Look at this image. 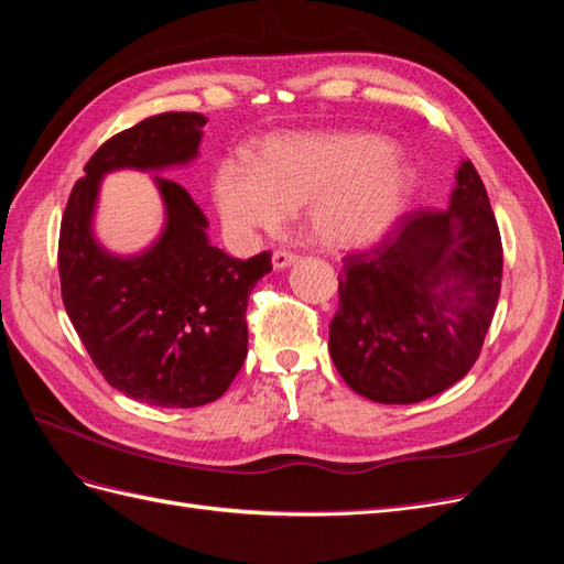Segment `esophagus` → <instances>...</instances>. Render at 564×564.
<instances>
[{"mask_svg":"<svg viewBox=\"0 0 564 564\" xmlns=\"http://www.w3.org/2000/svg\"><path fill=\"white\" fill-rule=\"evenodd\" d=\"M296 261H299V256L292 253V251L280 249V251L272 253V268H275V270H284V268H289V265H294Z\"/></svg>","mask_w":564,"mask_h":564,"instance_id":"1","label":"esophagus"}]
</instances>
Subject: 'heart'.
Masks as SVG:
<instances>
[{
    "instance_id": "b5f03b06",
    "label": "heart",
    "mask_w": 564,
    "mask_h": 564,
    "mask_svg": "<svg viewBox=\"0 0 564 564\" xmlns=\"http://www.w3.org/2000/svg\"><path fill=\"white\" fill-rule=\"evenodd\" d=\"M373 131H294L256 145L251 164L220 160L212 197L230 240L249 245L303 204L311 237L329 249L377 242L404 212L414 169Z\"/></svg>"
}]
</instances>
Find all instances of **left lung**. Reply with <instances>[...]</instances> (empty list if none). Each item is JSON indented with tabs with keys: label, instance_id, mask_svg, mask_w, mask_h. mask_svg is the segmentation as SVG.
<instances>
[{
	"label": "left lung",
	"instance_id": "left-lung-1",
	"mask_svg": "<svg viewBox=\"0 0 564 564\" xmlns=\"http://www.w3.org/2000/svg\"><path fill=\"white\" fill-rule=\"evenodd\" d=\"M503 249L473 162L449 207L404 214L371 251L344 259L329 352L367 400L414 404L452 388L482 350L501 294Z\"/></svg>",
	"mask_w": 564,
	"mask_h": 564
}]
</instances>
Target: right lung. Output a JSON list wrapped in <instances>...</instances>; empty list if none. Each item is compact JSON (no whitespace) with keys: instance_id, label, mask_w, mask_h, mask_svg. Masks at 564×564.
I'll return each mask as SVG.
<instances>
[{"instance_id":"add662e5","label":"right lung","mask_w":564,"mask_h":564,"mask_svg":"<svg viewBox=\"0 0 564 564\" xmlns=\"http://www.w3.org/2000/svg\"><path fill=\"white\" fill-rule=\"evenodd\" d=\"M204 124L199 112H164L112 135L75 183L58 240L63 303L94 365L127 398L166 409L202 406L228 390L247 357V301L270 272V253L240 261L214 247L193 197L158 174L164 228L143 251H108L94 216L108 174L191 164Z\"/></svg>"}]
</instances>
